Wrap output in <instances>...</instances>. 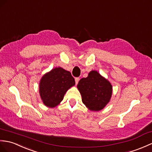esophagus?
Instances as JSON below:
<instances>
[{"label": "esophagus", "mask_w": 152, "mask_h": 152, "mask_svg": "<svg viewBox=\"0 0 152 152\" xmlns=\"http://www.w3.org/2000/svg\"><path fill=\"white\" fill-rule=\"evenodd\" d=\"M79 80H80V77H76V78H75V82H76V85H77V83H78Z\"/></svg>", "instance_id": "1"}]
</instances>
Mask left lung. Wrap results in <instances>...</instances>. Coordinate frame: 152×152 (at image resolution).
Listing matches in <instances>:
<instances>
[{"label":"left lung","mask_w":152,"mask_h":152,"mask_svg":"<svg viewBox=\"0 0 152 152\" xmlns=\"http://www.w3.org/2000/svg\"><path fill=\"white\" fill-rule=\"evenodd\" d=\"M77 87L82 95L83 103L91 111L102 110L111 98V83L96 70H92L87 77L81 79Z\"/></svg>","instance_id":"1"}]
</instances>
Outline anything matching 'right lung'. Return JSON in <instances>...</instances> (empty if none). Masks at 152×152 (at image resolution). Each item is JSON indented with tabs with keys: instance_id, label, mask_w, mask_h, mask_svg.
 <instances>
[{
	"instance_id": "right-lung-1",
	"label": "right lung",
	"mask_w": 152,
	"mask_h": 152,
	"mask_svg": "<svg viewBox=\"0 0 152 152\" xmlns=\"http://www.w3.org/2000/svg\"><path fill=\"white\" fill-rule=\"evenodd\" d=\"M75 85L71 73L61 67H56L46 73L39 82V94L47 107H54L60 104L64 95Z\"/></svg>"
}]
</instances>
